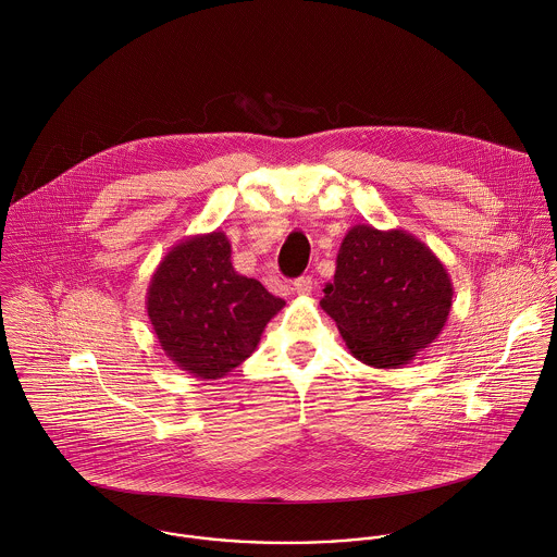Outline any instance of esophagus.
Masks as SVG:
<instances>
[{"instance_id": "esophagus-1", "label": "esophagus", "mask_w": 557, "mask_h": 557, "mask_svg": "<svg viewBox=\"0 0 557 557\" xmlns=\"http://www.w3.org/2000/svg\"><path fill=\"white\" fill-rule=\"evenodd\" d=\"M294 289L298 296H311L313 292V278L311 276H300L296 283H294Z\"/></svg>"}]
</instances>
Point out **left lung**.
Segmentation results:
<instances>
[{
    "label": "left lung",
    "mask_w": 557,
    "mask_h": 557,
    "mask_svg": "<svg viewBox=\"0 0 557 557\" xmlns=\"http://www.w3.org/2000/svg\"><path fill=\"white\" fill-rule=\"evenodd\" d=\"M321 309L360 362L409 364L444 330L453 281L440 257L403 230L354 225L341 242Z\"/></svg>",
    "instance_id": "8db88e82"
}]
</instances>
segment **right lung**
I'll return each instance as SVG.
<instances>
[{
	"mask_svg": "<svg viewBox=\"0 0 557 557\" xmlns=\"http://www.w3.org/2000/svg\"><path fill=\"white\" fill-rule=\"evenodd\" d=\"M285 307L232 263L223 232L180 239L152 274L146 309L166 358L199 380H221L261 341Z\"/></svg>",
	"mask_w": 557,
	"mask_h": 557,
	"instance_id": "1",
	"label": "right lung"
}]
</instances>
